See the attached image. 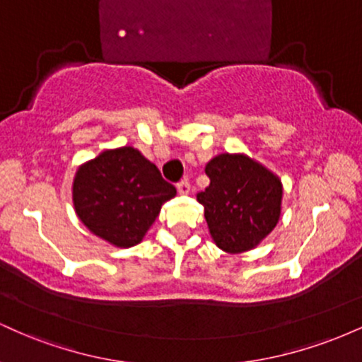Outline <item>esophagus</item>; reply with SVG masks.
I'll return each mask as SVG.
<instances>
[{
    "instance_id": "obj_1",
    "label": "esophagus",
    "mask_w": 362,
    "mask_h": 362,
    "mask_svg": "<svg viewBox=\"0 0 362 362\" xmlns=\"http://www.w3.org/2000/svg\"><path fill=\"white\" fill-rule=\"evenodd\" d=\"M177 190L180 194H189L190 192V184H189V180H182V182H178L177 184Z\"/></svg>"
}]
</instances>
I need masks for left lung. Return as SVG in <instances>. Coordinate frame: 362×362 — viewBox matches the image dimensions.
Wrapping results in <instances>:
<instances>
[{
	"label": "left lung",
	"mask_w": 362,
	"mask_h": 362,
	"mask_svg": "<svg viewBox=\"0 0 362 362\" xmlns=\"http://www.w3.org/2000/svg\"><path fill=\"white\" fill-rule=\"evenodd\" d=\"M211 184L197 201L214 243L228 253L252 250L281 218L282 184L247 155L221 153L206 165Z\"/></svg>",
	"instance_id": "left-lung-1"
}]
</instances>
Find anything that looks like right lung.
<instances>
[{
  "mask_svg": "<svg viewBox=\"0 0 362 362\" xmlns=\"http://www.w3.org/2000/svg\"><path fill=\"white\" fill-rule=\"evenodd\" d=\"M177 189L138 149H105L76 170L73 204L93 235L119 248L143 242Z\"/></svg>",
  "mask_w": 362,
  "mask_h": 362,
  "instance_id": "1",
  "label": "right lung"
}]
</instances>
